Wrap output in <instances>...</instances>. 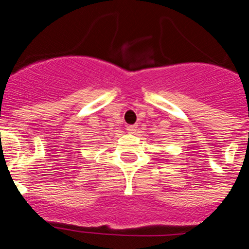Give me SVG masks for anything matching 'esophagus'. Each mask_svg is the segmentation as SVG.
Instances as JSON below:
<instances>
[{
    "label": "esophagus",
    "instance_id": "34e87169",
    "mask_svg": "<svg viewBox=\"0 0 249 249\" xmlns=\"http://www.w3.org/2000/svg\"><path fill=\"white\" fill-rule=\"evenodd\" d=\"M127 130H128V132L130 133V134H134L135 130H137V125H135V124H130V125H128V127H127Z\"/></svg>",
    "mask_w": 249,
    "mask_h": 249
}]
</instances>
